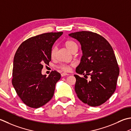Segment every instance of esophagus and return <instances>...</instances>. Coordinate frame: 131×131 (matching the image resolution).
<instances>
[{
    "label": "esophagus",
    "instance_id": "esophagus-1",
    "mask_svg": "<svg viewBox=\"0 0 131 131\" xmlns=\"http://www.w3.org/2000/svg\"><path fill=\"white\" fill-rule=\"evenodd\" d=\"M68 75H69V74H67V73H65V72L61 73V76H62V77H64V76H68Z\"/></svg>",
    "mask_w": 131,
    "mask_h": 131
}]
</instances>
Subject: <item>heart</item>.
<instances>
[{
	"mask_svg": "<svg viewBox=\"0 0 131 131\" xmlns=\"http://www.w3.org/2000/svg\"><path fill=\"white\" fill-rule=\"evenodd\" d=\"M66 46L67 49L70 51L72 52L74 50H77V45L75 43V42L72 41H68L66 42ZM57 52V47L55 46H54L51 49V57L53 58L54 57V56L55 55V53ZM74 66V64L73 63H71L69 64H60L59 66H58V67L62 69L63 71H66V72H68L70 71L71 67Z\"/></svg>",
	"mask_w": 131,
	"mask_h": 131,
	"instance_id": "1",
	"label": "heart"
}]
</instances>
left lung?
<instances>
[{
  "label": "left lung",
  "instance_id": "8db88e82",
  "mask_svg": "<svg viewBox=\"0 0 131 131\" xmlns=\"http://www.w3.org/2000/svg\"><path fill=\"white\" fill-rule=\"evenodd\" d=\"M69 36L81 45L82 56L76 72L91 79L88 81L74 74L77 97L90 106H100L111 97L116 88L119 68L113 48L104 37L92 31H77Z\"/></svg>",
  "mask_w": 131,
  "mask_h": 131
}]
</instances>
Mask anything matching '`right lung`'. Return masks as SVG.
<instances>
[{"mask_svg":"<svg viewBox=\"0 0 131 131\" xmlns=\"http://www.w3.org/2000/svg\"><path fill=\"white\" fill-rule=\"evenodd\" d=\"M62 34V31L50 32L30 37L16 52L12 83L21 101L30 107L43 106L54 95L60 74L52 71L46 77L42 75L41 71L44 64H49L52 45Z\"/></svg>","mask_w":131,"mask_h":131,"instance_id":"1","label":"right lung"}]
</instances>
